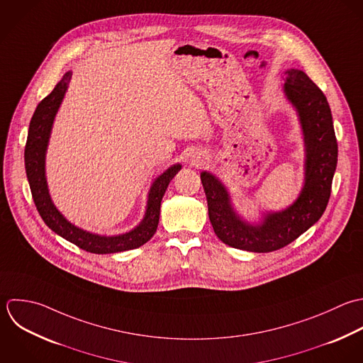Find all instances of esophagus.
Here are the masks:
<instances>
[{
    "instance_id": "esophagus-1",
    "label": "esophagus",
    "mask_w": 363,
    "mask_h": 363,
    "mask_svg": "<svg viewBox=\"0 0 363 363\" xmlns=\"http://www.w3.org/2000/svg\"><path fill=\"white\" fill-rule=\"evenodd\" d=\"M192 164H194V165H199V157H194Z\"/></svg>"
}]
</instances>
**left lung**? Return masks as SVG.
Masks as SVG:
<instances>
[{
  "mask_svg": "<svg viewBox=\"0 0 363 363\" xmlns=\"http://www.w3.org/2000/svg\"><path fill=\"white\" fill-rule=\"evenodd\" d=\"M284 74L283 91L297 111L306 148L304 185L297 199L283 211L263 212L260 222L250 223L235 211L220 179L208 171L201 172L213 230L225 245L235 249L269 253L290 245L320 220L330 201L338 162L330 104L303 70L289 69Z\"/></svg>",
  "mask_w": 363,
  "mask_h": 363,
  "instance_id": "left-lung-1",
  "label": "left lung"
}]
</instances>
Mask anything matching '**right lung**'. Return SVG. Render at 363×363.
<instances>
[{"label":"right lung","mask_w":363,"mask_h":363,"mask_svg":"<svg viewBox=\"0 0 363 363\" xmlns=\"http://www.w3.org/2000/svg\"><path fill=\"white\" fill-rule=\"evenodd\" d=\"M72 79V72H66L55 89L48 94L36 107L28 130V140L25 145V169L29 182L30 194L35 206L49 229L56 235L62 236L67 242L76 245L77 247L96 253V255H110L137 249L147 243L155 233L160 220V209L162 196L171 182V179L182 168L181 164H175L157 177L148 191V199L145 206V213L143 220L130 232L101 236L97 233H90L83 230L73 223H70L53 205L46 182L45 172V158L49 144V137L52 133V125L56 113L62 104L65 93L67 90L69 82Z\"/></svg>","instance_id":"right-lung-1"}]
</instances>
